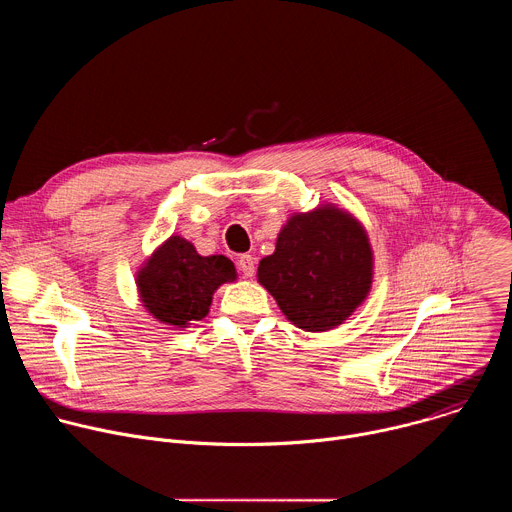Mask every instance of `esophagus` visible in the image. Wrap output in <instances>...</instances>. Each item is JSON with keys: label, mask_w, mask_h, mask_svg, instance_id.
<instances>
[{"label": "esophagus", "mask_w": 512, "mask_h": 512, "mask_svg": "<svg viewBox=\"0 0 512 512\" xmlns=\"http://www.w3.org/2000/svg\"><path fill=\"white\" fill-rule=\"evenodd\" d=\"M237 265H239V271H241L245 277H253V273H255V259H253L251 255H241L239 261H237Z\"/></svg>", "instance_id": "34e87169"}]
</instances>
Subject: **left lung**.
Segmentation results:
<instances>
[{
	"mask_svg": "<svg viewBox=\"0 0 512 512\" xmlns=\"http://www.w3.org/2000/svg\"><path fill=\"white\" fill-rule=\"evenodd\" d=\"M257 279L291 324L306 332L332 330L371 291L367 231L332 204L298 212L277 235L273 255L259 261Z\"/></svg>",
	"mask_w": 512,
	"mask_h": 512,
	"instance_id": "1",
	"label": "left lung"
}]
</instances>
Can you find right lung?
Here are the masks:
<instances>
[{
	"mask_svg": "<svg viewBox=\"0 0 512 512\" xmlns=\"http://www.w3.org/2000/svg\"><path fill=\"white\" fill-rule=\"evenodd\" d=\"M235 279L231 259L202 257L190 241L172 235L137 271V289L145 310L156 320L188 328L208 314L214 289Z\"/></svg>",
	"mask_w": 512,
	"mask_h": 512,
	"instance_id": "1",
	"label": "right lung"
}]
</instances>
